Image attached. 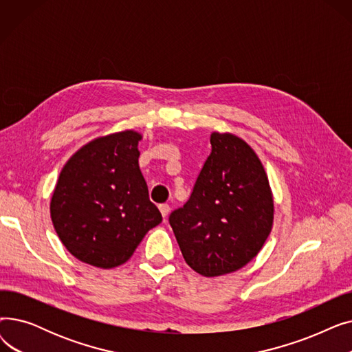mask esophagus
<instances>
[{
	"instance_id": "1",
	"label": "esophagus",
	"mask_w": 352,
	"mask_h": 352,
	"mask_svg": "<svg viewBox=\"0 0 352 352\" xmlns=\"http://www.w3.org/2000/svg\"><path fill=\"white\" fill-rule=\"evenodd\" d=\"M160 211H161V215L165 218L166 215H168V212H170V206L168 204H161L160 207Z\"/></svg>"
}]
</instances>
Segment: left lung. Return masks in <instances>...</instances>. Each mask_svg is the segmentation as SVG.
Masks as SVG:
<instances>
[{"label": "left lung", "mask_w": 352, "mask_h": 352, "mask_svg": "<svg viewBox=\"0 0 352 352\" xmlns=\"http://www.w3.org/2000/svg\"><path fill=\"white\" fill-rule=\"evenodd\" d=\"M212 151L190 199L170 215L186 263L204 276L245 267L264 247L274 223V198L264 165L231 133L211 134Z\"/></svg>", "instance_id": "obj_1"}]
</instances>
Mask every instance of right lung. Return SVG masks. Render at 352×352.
<instances>
[{
	"mask_svg": "<svg viewBox=\"0 0 352 352\" xmlns=\"http://www.w3.org/2000/svg\"><path fill=\"white\" fill-rule=\"evenodd\" d=\"M134 129L97 137L65 162L50 214L63 245L77 260L109 270L126 263L161 212L148 197Z\"/></svg>",
	"mask_w": 352,
	"mask_h": 352,
	"instance_id": "add662e5",
	"label": "right lung"
}]
</instances>
